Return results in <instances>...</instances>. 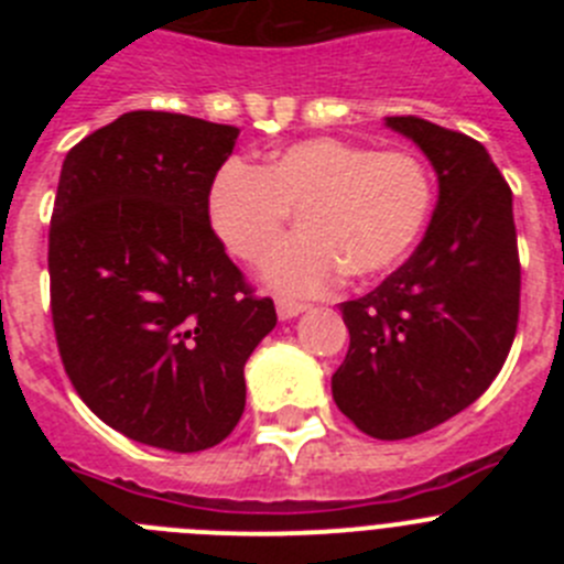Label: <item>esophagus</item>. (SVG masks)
Returning a JSON list of instances; mask_svg holds the SVG:
<instances>
[{
    "label": "esophagus",
    "instance_id": "esophagus-1",
    "mask_svg": "<svg viewBox=\"0 0 564 564\" xmlns=\"http://www.w3.org/2000/svg\"><path fill=\"white\" fill-rule=\"evenodd\" d=\"M302 311H305V305H299V302H291V299H276V313L282 322H291V318H296Z\"/></svg>",
    "mask_w": 564,
    "mask_h": 564
}]
</instances>
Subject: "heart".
<instances>
[{
  "label": "heart",
  "instance_id": "heart-1",
  "mask_svg": "<svg viewBox=\"0 0 564 564\" xmlns=\"http://www.w3.org/2000/svg\"><path fill=\"white\" fill-rule=\"evenodd\" d=\"M432 208L430 172L410 152H372L341 138H307L268 154L265 166L228 161L206 197L208 226L239 262H259L296 220L262 279L288 296H313L347 279L395 268Z\"/></svg>",
  "mask_w": 564,
  "mask_h": 564
}]
</instances>
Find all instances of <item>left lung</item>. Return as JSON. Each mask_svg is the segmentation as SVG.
Returning a JSON list of instances; mask_svg holds the SVG:
<instances>
[{"label": "left lung", "mask_w": 564, "mask_h": 564, "mask_svg": "<svg viewBox=\"0 0 564 564\" xmlns=\"http://www.w3.org/2000/svg\"><path fill=\"white\" fill-rule=\"evenodd\" d=\"M437 174L421 246L367 296L344 302L350 350L333 401L364 435L403 441L475 403L506 364L520 316L511 188L482 143L415 115L383 118Z\"/></svg>", "instance_id": "8db88e82"}]
</instances>
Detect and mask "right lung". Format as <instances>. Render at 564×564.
<instances>
[{
	"label": "right lung",
	"mask_w": 564,
	"mask_h": 564,
	"mask_svg": "<svg viewBox=\"0 0 564 564\" xmlns=\"http://www.w3.org/2000/svg\"><path fill=\"white\" fill-rule=\"evenodd\" d=\"M237 127L127 112L69 149L50 220V307L69 381L107 426L166 452L226 441L246 361L276 327L208 226Z\"/></svg>",
	"instance_id": "obj_1"
}]
</instances>
